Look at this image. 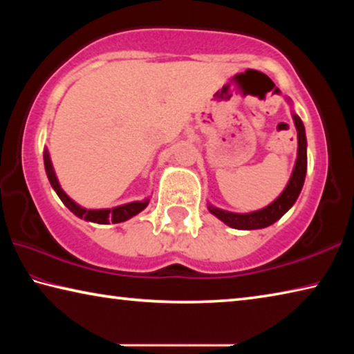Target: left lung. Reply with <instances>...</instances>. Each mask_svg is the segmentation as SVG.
<instances>
[{
    "label": "left lung",
    "mask_w": 354,
    "mask_h": 354,
    "mask_svg": "<svg viewBox=\"0 0 354 354\" xmlns=\"http://www.w3.org/2000/svg\"><path fill=\"white\" fill-rule=\"evenodd\" d=\"M290 103V100L287 98ZM293 123H295L297 133H298V154H297V162L293 167L292 176L287 183L286 189L283 190L277 200L270 205L266 206L259 211H253L248 214H236L230 211H223L212 205H209V212L215 215L218 220L223 221L225 225L236 227V230H261V227H267L273 225L274 221H278L283 215L289 211V209L295 205L299 192L303 189L304 178H306L308 170V153H306V133H304V124L297 113H293Z\"/></svg>",
    "instance_id": "8db88e82"
}]
</instances>
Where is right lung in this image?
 I'll return each instance as SVG.
<instances>
[{
	"mask_svg": "<svg viewBox=\"0 0 354 354\" xmlns=\"http://www.w3.org/2000/svg\"><path fill=\"white\" fill-rule=\"evenodd\" d=\"M44 162H45L46 176H48V179H50L51 187L56 190L59 198L62 200L64 205L67 206L70 211L76 215V217L84 218L86 221H93V223H100V225L122 223V221H127L131 217H134V215L142 212L149 203V198H147L143 201H133V203H128V205H122V206H117L112 209H86V207L77 205V203H75L62 190L61 184H59V181H57L55 169H53L51 158H50V153H48V149H45L44 151Z\"/></svg>",
	"mask_w": 354,
	"mask_h": 354,
	"instance_id": "add662e5",
	"label": "right lung"
}]
</instances>
